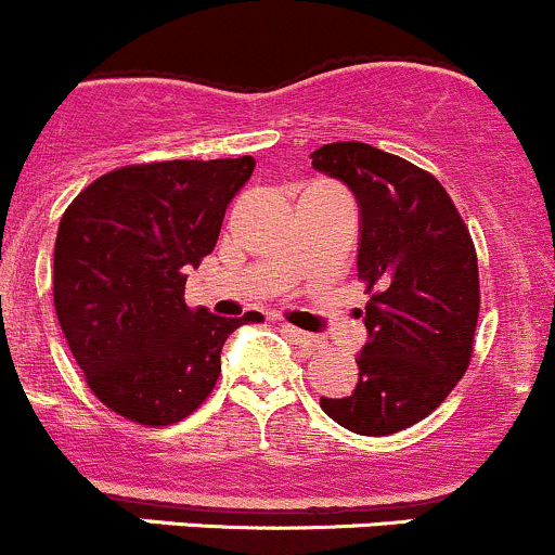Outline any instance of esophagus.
Wrapping results in <instances>:
<instances>
[{"mask_svg":"<svg viewBox=\"0 0 555 555\" xmlns=\"http://www.w3.org/2000/svg\"><path fill=\"white\" fill-rule=\"evenodd\" d=\"M283 332L288 334V337L294 339L296 345H301V348H307V350H321L323 348V339L315 337V334H307V332H301V328L288 326V323L283 326Z\"/></svg>","mask_w":555,"mask_h":555,"instance_id":"obj_1","label":"esophagus"}]
</instances>
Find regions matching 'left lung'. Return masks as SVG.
Returning a JSON list of instances; mask_svg holds the SVG:
<instances>
[{"label":"left lung","instance_id":"obj_1","mask_svg":"<svg viewBox=\"0 0 555 555\" xmlns=\"http://www.w3.org/2000/svg\"><path fill=\"white\" fill-rule=\"evenodd\" d=\"M310 158L359 202L356 264L370 294L359 386L321 408L356 435H397L435 413L469 366L480 312L475 243L440 180L408 158L366 142H332Z\"/></svg>","mask_w":555,"mask_h":555}]
</instances>
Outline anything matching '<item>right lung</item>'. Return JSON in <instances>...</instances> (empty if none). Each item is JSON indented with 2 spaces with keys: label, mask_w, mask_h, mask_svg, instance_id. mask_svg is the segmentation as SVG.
Wrapping results in <instances>:
<instances>
[{
  "label": "right lung",
  "mask_w": 555,
  "mask_h": 555,
  "mask_svg": "<svg viewBox=\"0 0 555 555\" xmlns=\"http://www.w3.org/2000/svg\"><path fill=\"white\" fill-rule=\"evenodd\" d=\"M250 156L129 164L86 185L53 250L59 326L93 397L140 426L194 413L221 375L229 334L261 312L221 318L185 305V280L212 254Z\"/></svg>",
  "instance_id": "obj_1"
}]
</instances>
